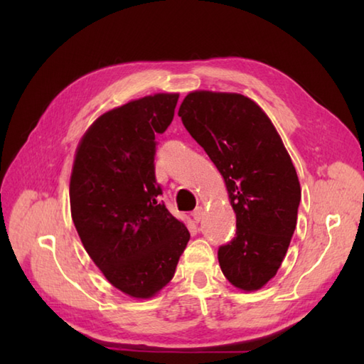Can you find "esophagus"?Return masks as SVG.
I'll list each match as a JSON object with an SVG mask.
<instances>
[{"label":"esophagus","mask_w":364,"mask_h":364,"mask_svg":"<svg viewBox=\"0 0 364 364\" xmlns=\"http://www.w3.org/2000/svg\"><path fill=\"white\" fill-rule=\"evenodd\" d=\"M192 218H194L196 222H200L203 218V208L202 206H197L194 211H192Z\"/></svg>","instance_id":"obj_1"}]
</instances>
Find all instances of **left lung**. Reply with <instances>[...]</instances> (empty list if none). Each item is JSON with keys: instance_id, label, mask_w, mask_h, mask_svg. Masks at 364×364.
Here are the masks:
<instances>
[{"instance_id": "left-lung-1", "label": "left lung", "mask_w": 364, "mask_h": 364, "mask_svg": "<svg viewBox=\"0 0 364 364\" xmlns=\"http://www.w3.org/2000/svg\"><path fill=\"white\" fill-rule=\"evenodd\" d=\"M178 115L222 173L236 213V235L218 252L222 272L257 291L277 274L296 230V167L272 122L244 95L191 92Z\"/></svg>"}]
</instances>
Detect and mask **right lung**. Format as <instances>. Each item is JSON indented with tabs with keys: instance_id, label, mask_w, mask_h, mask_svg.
<instances>
[{
	"instance_id": "right-lung-1",
	"label": "right lung",
	"mask_w": 364,
	"mask_h": 364,
	"mask_svg": "<svg viewBox=\"0 0 364 364\" xmlns=\"http://www.w3.org/2000/svg\"><path fill=\"white\" fill-rule=\"evenodd\" d=\"M178 97H144L103 114L73 162L70 208L84 249L107 282L136 299L172 280L191 237L159 202L154 175L156 134L172 123Z\"/></svg>"
}]
</instances>
